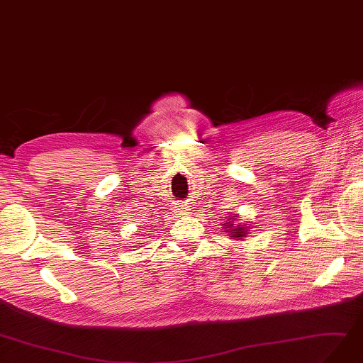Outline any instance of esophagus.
<instances>
[{
  "label": "esophagus",
  "instance_id": "34e87169",
  "mask_svg": "<svg viewBox=\"0 0 363 363\" xmlns=\"http://www.w3.org/2000/svg\"><path fill=\"white\" fill-rule=\"evenodd\" d=\"M175 211H177L179 213H182V215H184L186 212L189 211V206L186 204V203H179L177 206H175Z\"/></svg>",
  "mask_w": 363,
  "mask_h": 363
}]
</instances>
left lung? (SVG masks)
I'll return each instance as SVG.
<instances>
[{
  "label": "left lung",
  "instance_id": "1",
  "mask_svg": "<svg viewBox=\"0 0 363 363\" xmlns=\"http://www.w3.org/2000/svg\"><path fill=\"white\" fill-rule=\"evenodd\" d=\"M232 218H233V215H232ZM232 218H229L228 223H224L223 229H226L224 232H229L230 237H233L235 240H242L247 235V228L249 226H247V224H246V226H242L241 223L237 224Z\"/></svg>",
  "mask_w": 363,
  "mask_h": 363
}]
</instances>
